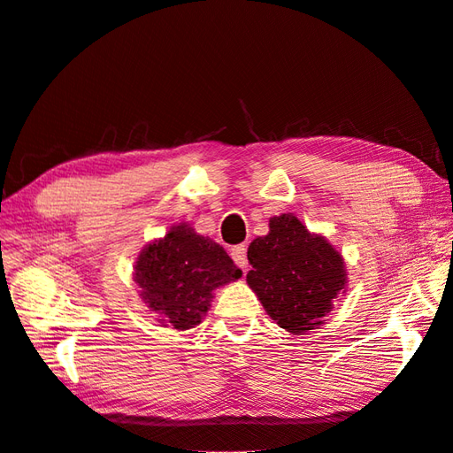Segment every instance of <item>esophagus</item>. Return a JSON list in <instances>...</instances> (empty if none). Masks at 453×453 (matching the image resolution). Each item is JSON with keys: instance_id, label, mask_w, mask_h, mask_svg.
I'll return each mask as SVG.
<instances>
[{"instance_id": "34e87169", "label": "esophagus", "mask_w": 453, "mask_h": 453, "mask_svg": "<svg viewBox=\"0 0 453 453\" xmlns=\"http://www.w3.org/2000/svg\"><path fill=\"white\" fill-rule=\"evenodd\" d=\"M232 258H234V263L240 266V268H245L248 266V245L245 243H240V245H234L230 251Z\"/></svg>"}]
</instances>
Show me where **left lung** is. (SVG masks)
Instances as JSON below:
<instances>
[{
  "instance_id": "8db88e82",
  "label": "left lung",
  "mask_w": 453,
  "mask_h": 453,
  "mask_svg": "<svg viewBox=\"0 0 453 453\" xmlns=\"http://www.w3.org/2000/svg\"><path fill=\"white\" fill-rule=\"evenodd\" d=\"M248 285L285 331L303 334L323 323L346 291L344 258L293 213L270 219V232L251 242Z\"/></svg>"
}]
</instances>
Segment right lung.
Returning <instances> with one entry per match:
<instances>
[{
	"instance_id": "1",
	"label": "right lung",
	"mask_w": 453,
	"mask_h": 453,
	"mask_svg": "<svg viewBox=\"0 0 453 453\" xmlns=\"http://www.w3.org/2000/svg\"><path fill=\"white\" fill-rule=\"evenodd\" d=\"M134 268V281L147 308L177 331L203 319L217 287L242 278V270L221 245L196 234L187 223L145 245Z\"/></svg>"
}]
</instances>
